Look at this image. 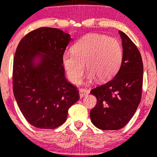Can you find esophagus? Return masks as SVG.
Returning a JSON list of instances; mask_svg holds the SVG:
<instances>
[{
    "label": "esophagus",
    "instance_id": "34e87169",
    "mask_svg": "<svg viewBox=\"0 0 157 157\" xmlns=\"http://www.w3.org/2000/svg\"><path fill=\"white\" fill-rule=\"evenodd\" d=\"M79 92H80V97L82 98V97H85V96H86L87 94H89L90 90H89L80 88V89L79 90Z\"/></svg>",
    "mask_w": 157,
    "mask_h": 157
}]
</instances>
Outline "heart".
Instances as JSON below:
<instances>
[{"label": "heart", "mask_w": 157, "mask_h": 157, "mask_svg": "<svg viewBox=\"0 0 157 157\" xmlns=\"http://www.w3.org/2000/svg\"><path fill=\"white\" fill-rule=\"evenodd\" d=\"M123 48L117 39L98 33L80 38L71 48V52L62 57L63 67L72 83L80 82L84 73V64L89 81L97 79L105 81L113 78L121 68Z\"/></svg>", "instance_id": "obj_1"}]
</instances>
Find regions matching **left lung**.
Wrapping results in <instances>:
<instances>
[{
	"instance_id": "obj_1",
	"label": "left lung",
	"mask_w": 157,
	"mask_h": 157,
	"mask_svg": "<svg viewBox=\"0 0 157 157\" xmlns=\"http://www.w3.org/2000/svg\"><path fill=\"white\" fill-rule=\"evenodd\" d=\"M123 61L113 79L90 91L97 104L90 113L93 124L103 130L123 128L134 115L141 100L144 76L142 58L136 45L124 32Z\"/></svg>"
}]
</instances>
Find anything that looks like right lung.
I'll list each match as a JSON object with an SVG mask.
<instances>
[{"instance_id":"1","label":"right lung","mask_w":157,"mask_h":157,"mask_svg":"<svg viewBox=\"0 0 157 157\" xmlns=\"http://www.w3.org/2000/svg\"><path fill=\"white\" fill-rule=\"evenodd\" d=\"M71 35L40 27L20 41L13 65V90L27 122L39 129H54L66 121L79 90L65 77L62 57Z\"/></svg>"}]
</instances>
